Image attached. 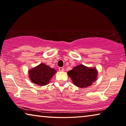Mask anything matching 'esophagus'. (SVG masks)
Returning <instances> with one entry per match:
<instances>
[{"instance_id": "esophagus-1", "label": "esophagus", "mask_w": 126, "mask_h": 126, "mask_svg": "<svg viewBox=\"0 0 126 126\" xmlns=\"http://www.w3.org/2000/svg\"><path fill=\"white\" fill-rule=\"evenodd\" d=\"M58 69H59L60 71H61V72H63V70H64V69H63V67H60V68H58Z\"/></svg>"}]
</instances>
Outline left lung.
<instances>
[{
	"mask_svg": "<svg viewBox=\"0 0 126 126\" xmlns=\"http://www.w3.org/2000/svg\"><path fill=\"white\" fill-rule=\"evenodd\" d=\"M68 75L71 78L73 84L79 88L89 87L96 80L97 71L95 68H91L78 65L68 72Z\"/></svg>",
	"mask_w": 126,
	"mask_h": 126,
	"instance_id": "obj_1",
	"label": "left lung"
}]
</instances>
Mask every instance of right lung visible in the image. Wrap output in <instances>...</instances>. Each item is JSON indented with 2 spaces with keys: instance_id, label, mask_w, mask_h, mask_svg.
<instances>
[{
  "instance_id": "add662e5",
  "label": "right lung",
  "mask_w": 126,
  "mask_h": 126,
  "mask_svg": "<svg viewBox=\"0 0 126 126\" xmlns=\"http://www.w3.org/2000/svg\"><path fill=\"white\" fill-rule=\"evenodd\" d=\"M56 70L44 63L29 70V77L32 81L39 85H45L49 83L53 76L56 73Z\"/></svg>"
}]
</instances>
